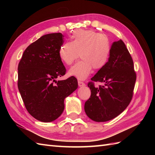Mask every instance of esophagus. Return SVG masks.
Masks as SVG:
<instances>
[{
  "mask_svg": "<svg viewBox=\"0 0 155 155\" xmlns=\"http://www.w3.org/2000/svg\"><path fill=\"white\" fill-rule=\"evenodd\" d=\"M78 87H83L85 86V84L83 83V82L82 81H78Z\"/></svg>",
  "mask_w": 155,
  "mask_h": 155,
  "instance_id": "1",
  "label": "esophagus"
}]
</instances>
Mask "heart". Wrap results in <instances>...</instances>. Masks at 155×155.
<instances>
[{
	"label": "heart",
	"instance_id": "obj_1",
	"mask_svg": "<svg viewBox=\"0 0 155 155\" xmlns=\"http://www.w3.org/2000/svg\"><path fill=\"white\" fill-rule=\"evenodd\" d=\"M71 42H65L59 48L58 55L64 64L70 65L78 56L82 60L69 69L68 75L84 80L94 68H103L109 58L111 46L109 39L104 35L93 30L74 31Z\"/></svg>",
	"mask_w": 155,
	"mask_h": 155
}]
</instances>
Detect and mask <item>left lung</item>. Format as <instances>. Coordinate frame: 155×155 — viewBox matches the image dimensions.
I'll list each match as a JSON object with an SVG mask.
<instances>
[{
  "instance_id": "1",
  "label": "left lung",
  "mask_w": 155,
  "mask_h": 155,
  "mask_svg": "<svg viewBox=\"0 0 155 155\" xmlns=\"http://www.w3.org/2000/svg\"><path fill=\"white\" fill-rule=\"evenodd\" d=\"M91 81L88 84L91 98L84 104L87 116L95 122H106L123 113L132 99L136 81L133 59L123 41L113 42L107 63ZM94 81L104 84L95 87Z\"/></svg>"
}]
</instances>
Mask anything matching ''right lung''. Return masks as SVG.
<instances>
[{"label":"right lung","mask_w":155,"mask_h":155,"mask_svg":"<svg viewBox=\"0 0 155 155\" xmlns=\"http://www.w3.org/2000/svg\"><path fill=\"white\" fill-rule=\"evenodd\" d=\"M60 32L42 36L26 48L18 67V88L25 107L36 119L49 123L61 116L64 101L78 88L76 78L63 81L66 68L58 55Z\"/></svg>","instance_id":"right-lung-1"}]
</instances>
